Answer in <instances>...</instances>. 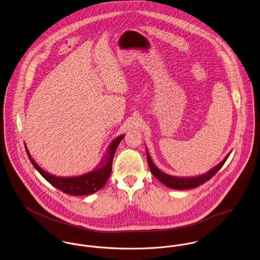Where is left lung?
Segmentation results:
<instances>
[{
	"label": "left lung",
	"instance_id": "8db88e82",
	"mask_svg": "<svg viewBox=\"0 0 260 260\" xmlns=\"http://www.w3.org/2000/svg\"><path fill=\"white\" fill-rule=\"evenodd\" d=\"M230 154H231V152L218 165H216L215 167L211 168L208 172H206V173H204L202 175L193 176V177H178V176L168 175V174H166V173H164V172H162L161 170H159L154 165L153 161H152L150 155H149L148 150L146 149V157H147L148 166H149V169H150L151 173L153 174V176L156 179H158V181H160L162 184L166 185L167 187H169L171 189H175V190L193 189V188H196V187L200 186L202 184H204L205 182L209 181L222 167V165L224 164V162L226 161L228 157L230 156Z\"/></svg>",
	"mask_w": 260,
	"mask_h": 260
}]
</instances>
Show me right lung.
<instances>
[{"label":"right lung","instance_id":"obj_1","mask_svg":"<svg viewBox=\"0 0 260 260\" xmlns=\"http://www.w3.org/2000/svg\"><path fill=\"white\" fill-rule=\"evenodd\" d=\"M123 138L124 135L119 136L117 139H115L110 143L108 149L106 150L105 156L102 158L100 164L96 166L95 169L80 176L71 177L55 176L44 171L31 157L25 144L24 147L27 156L32 163V165L35 166V168L40 172V175L47 182H49L53 187L57 188L58 190L68 195L86 196L99 191L107 183L112 173V164L116 149Z\"/></svg>","mask_w":260,"mask_h":260}]
</instances>
